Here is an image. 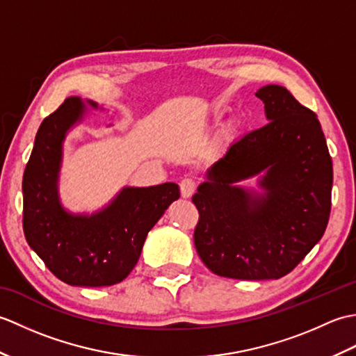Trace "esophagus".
<instances>
[{
	"label": "esophagus",
	"mask_w": 356,
	"mask_h": 356,
	"mask_svg": "<svg viewBox=\"0 0 356 356\" xmlns=\"http://www.w3.org/2000/svg\"><path fill=\"white\" fill-rule=\"evenodd\" d=\"M179 186H180V193H182V197L188 199L191 197L195 191V180L193 177H184L180 180Z\"/></svg>",
	"instance_id": "obj_1"
}]
</instances>
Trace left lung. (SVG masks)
<instances>
[{
  "label": "left lung",
  "mask_w": 356,
  "mask_h": 356,
  "mask_svg": "<svg viewBox=\"0 0 356 356\" xmlns=\"http://www.w3.org/2000/svg\"><path fill=\"white\" fill-rule=\"evenodd\" d=\"M269 122L232 142L193 203L194 245L214 274L277 280L318 243L329 222L332 159L320 120L282 86L255 93ZM264 172L263 193L236 185Z\"/></svg>",
  "instance_id": "left-lung-1"
}]
</instances>
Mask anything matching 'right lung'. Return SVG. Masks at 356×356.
Returning <instances> with one entry per match:
<instances>
[{"label": "right lung", "mask_w": 356, "mask_h": 356, "mask_svg": "<svg viewBox=\"0 0 356 356\" xmlns=\"http://www.w3.org/2000/svg\"><path fill=\"white\" fill-rule=\"evenodd\" d=\"M92 108L97 104L87 101ZM86 104L73 96L42 120L22 177V228L29 246L51 274L72 286H111L130 274L143 241L174 200L176 184L125 186L104 209L72 214L58 195L67 131L84 118Z\"/></svg>", "instance_id": "1"}]
</instances>
